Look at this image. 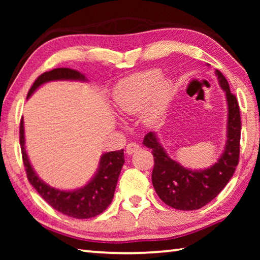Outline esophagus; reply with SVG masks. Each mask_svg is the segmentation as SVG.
Returning a JSON list of instances; mask_svg holds the SVG:
<instances>
[{"label":"esophagus","mask_w":260,"mask_h":260,"mask_svg":"<svg viewBox=\"0 0 260 260\" xmlns=\"http://www.w3.org/2000/svg\"><path fill=\"white\" fill-rule=\"evenodd\" d=\"M140 150V146L134 142H131L126 146V153L127 155H133L134 152Z\"/></svg>","instance_id":"34e87169"}]
</instances>
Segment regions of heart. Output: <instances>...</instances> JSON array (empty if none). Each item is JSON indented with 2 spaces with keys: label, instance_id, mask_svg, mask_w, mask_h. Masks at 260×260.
Returning <instances> with one entry per match:
<instances>
[{
  "label": "heart",
  "instance_id": "obj_1",
  "mask_svg": "<svg viewBox=\"0 0 260 260\" xmlns=\"http://www.w3.org/2000/svg\"><path fill=\"white\" fill-rule=\"evenodd\" d=\"M172 81L161 78L158 70H148L122 79L112 90L113 107L121 114L141 111V119L148 125L159 121L173 98Z\"/></svg>",
  "mask_w": 260,
  "mask_h": 260
}]
</instances>
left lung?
<instances>
[{
    "label": "left lung",
    "mask_w": 260,
    "mask_h": 260,
    "mask_svg": "<svg viewBox=\"0 0 260 260\" xmlns=\"http://www.w3.org/2000/svg\"><path fill=\"white\" fill-rule=\"evenodd\" d=\"M219 85L225 91L227 103L226 143L218 160L204 170H190L171 158L159 142L156 132L144 136L143 144L151 149L155 166L152 184L159 199L171 208L191 211L203 208L219 195L232 179L239 164L241 116L235 95L223 74L215 70Z\"/></svg>",
    "instance_id": "8db88e82"
}]
</instances>
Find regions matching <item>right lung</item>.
<instances>
[{
    "label": "right lung",
    "instance_id": "add662e5",
    "mask_svg": "<svg viewBox=\"0 0 260 260\" xmlns=\"http://www.w3.org/2000/svg\"><path fill=\"white\" fill-rule=\"evenodd\" d=\"M56 80L88 81L85 74L76 71V70L67 68L55 69L41 74L34 81L27 94V99L32 96L39 87L47 82ZM19 134L21 155H23V161L28 181L35 188V190L40 193L42 199L55 210L71 218L88 219L101 214L111 204L118 178H119L122 165L125 162L122 149L103 153L100 158L98 171L85 186L73 189V190H61V189L51 187L42 181L30 164L25 147L23 118L20 120Z\"/></svg>",
    "mask_w": 260,
    "mask_h": 260
}]
</instances>
